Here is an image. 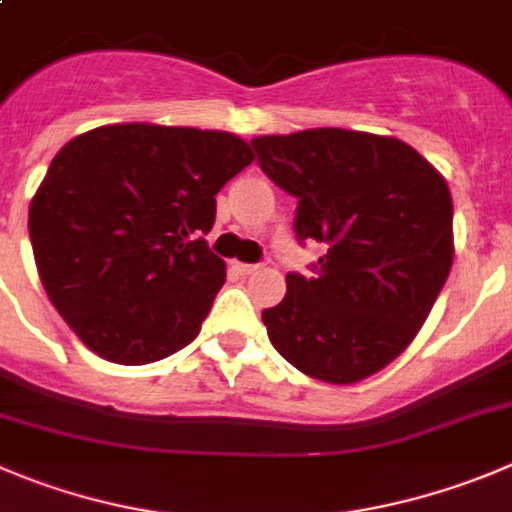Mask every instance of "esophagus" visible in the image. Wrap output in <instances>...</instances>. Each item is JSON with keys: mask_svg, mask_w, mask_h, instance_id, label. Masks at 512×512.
Wrapping results in <instances>:
<instances>
[{"mask_svg": "<svg viewBox=\"0 0 512 512\" xmlns=\"http://www.w3.org/2000/svg\"><path fill=\"white\" fill-rule=\"evenodd\" d=\"M234 272H240V275H252L257 270V265H247V262H232Z\"/></svg>", "mask_w": 512, "mask_h": 512, "instance_id": "1", "label": "esophagus"}]
</instances>
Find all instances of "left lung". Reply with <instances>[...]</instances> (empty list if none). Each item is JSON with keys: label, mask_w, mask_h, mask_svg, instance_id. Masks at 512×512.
Segmentation results:
<instances>
[{"label": "left lung", "mask_w": 512, "mask_h": 512, "mask_svg": "<svg viewBox=\"0 0 512 512\" xmlns=\"http://www.w3.org/2000/svg\"><path fill=\"white\" fill-rule=\"evenodd\" d=\"M252 146L298 197V240L328 250L315 278L290 272L283 303L262 310L272 346L310 379H369L417 338L450 275V186L394 136L308 128Z\"/></svg>", "instance_id": "left-lung-1"}]
</instances>
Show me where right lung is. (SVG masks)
<instances>
[{
  "label": "right lung",
  "mask_w": 512,
  "mask_h": 512,
  "mask_svg": "<svg viewBox=\"0 0 512 512\" xmlns=\"http://www.w3.org/2000/svg\"><path fill=\"white\" fill-rule=\"evenodd\" d=\"M227 131L111 123L60 148L30 202L42 288L100 358L154 364L202 331L227 278L217 191L252 164Z\"/></svg>",
  "instance_id": "right-lung-1"
}]
</instances>
